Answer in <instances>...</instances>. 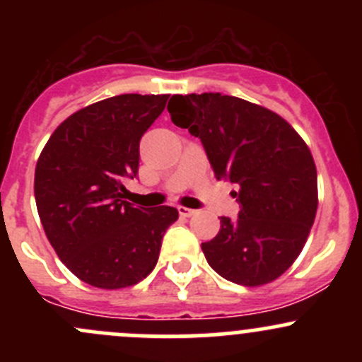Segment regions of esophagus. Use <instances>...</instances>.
I'll use <instances>...</instances> for the list:
<instances>
[{
  "mask_svg": "<svg viewBox=\"0 0 362 362\" xmlns=\"http://www.w3.org/2000/svg\"><path fill=\"white\" fill-rule=\"evenodd\" d=\"M178 214L184 215V217H192L196 214L194 208H187V206H178Z\"/></svg>",
  "mask_w": 362,
  "mask_h": 362,
  "instance_id": "1",
  "label": "esophagus"
}]
</instances>
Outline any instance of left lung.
Returning <instances> with one entry per match:
<instances>
[{
  "instance_id": "left-lung-1",
  "label": "left lung",
  "mask_w": 362,
  "mask_h": 362,
  "mask_svg": "<svg viewBox=\"0 0 362 362\" xmlns=\"http://www.w3.org/2000/svg\"><path fill=\"white\" fill-rule=\"evenodd\" d=\"M171 122L199 138L217 180L236 187L238 218L202 250L222 279L254 287L279 279L296 261L317 211V170L287 120L221 93L173 96Z\"/></svg>"
}]
</instances>
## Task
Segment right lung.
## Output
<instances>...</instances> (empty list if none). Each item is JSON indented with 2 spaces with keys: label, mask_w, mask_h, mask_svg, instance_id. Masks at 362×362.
<instances>
[{
  "label": "right lung",
  "mask_w": 362,
  "mask_h": 362,
  "mask_svg": "<svg viewBox=\"0 0 362 362\" xmlns=\"http://www.w3.org/2000/svg\"><path fill=\"white\" fill-rule=\"evenodd\" d=\"M170 94H120L69 115L35 171L45 235L73 275L100 289L134 286L154 269L173 206L124 202L138 175L140 140Z\"/></svg>",
  "instance_id": "obj_1"
}]
</instances>
